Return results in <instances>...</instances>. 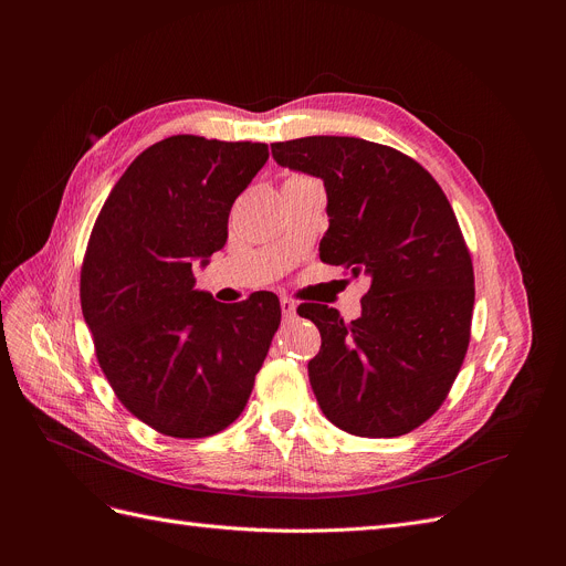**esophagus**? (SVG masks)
I'll return each mask as SVG.
<instances>
[{
    "label": "esophagus",
    "mask_w": 566,
    "mask_h": 566,
    "mask_svg": "<svg viewBox=\"0 0 566 566\" xmlns=\"http://www.w3.org/2000/svg\"><path fill=\"white\" fill-rule=\"evenodd\" d=\"M280 305H282V316H284L286 321L295 316V303H293L291 298H282V301H280Z\"/></svg>",
    "instance_id": "obj_1"
}]
</instances>
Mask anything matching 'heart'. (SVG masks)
Segmentation results:
<instances>
[{
	"mask_svg": "<svg viewBox=\"0 0 566 566\" xmlns=\"http://www.w3.org/2000/svg\"><path fill=\"white\" fill-rule=\"evenodd\" d=\"M291 178H305V176H291Z\"/></svg>",
	"mask_w": 566,
	"mask_h": 566,
	"instance_id": "1",
	"label": "heart"
}]
</instances>
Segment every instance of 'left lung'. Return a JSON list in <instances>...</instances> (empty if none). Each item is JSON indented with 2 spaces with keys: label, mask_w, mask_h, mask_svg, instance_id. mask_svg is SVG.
<instances>
[{
  "label": "left lung",
  "mask_w": 566,
  "mask_h": 566,
  "mask_svg": "<svg viewBox=\"0 0 566 566\" xmlns=\"http://www.w3.org/2000/svg\"><path fill=\"white\" fill-rule=\"evenodd\" d=\"M271 148L282 167L323 178L321 261L371 280L360 318L346 323L328 305L301 312L321 333L307 369L323 415L363 438L418 429L448 399L470 344L474 273L448 197L385 144L316 135Z\"/></svg>",
  "instance_id": "left-lung-1"
}]
</instances>
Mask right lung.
I'll return each instance as SVG.
<instances>
[{"label":"right lung","instance_id":"obj_1","mask_svg":"<svg viewBox=\"0 0 566 566\" xmlns=\"http://www.w3.org/2000/svg\"><path fill=\"white\" fill-rule=\"evenodd\" d=\"M268 160L261 142L174 135L142 151L103 203L80 273L98 365L137 420L206 438L243 412L280 328L271 291L222 305L192 261L227 243L229 211Z\"/></svg>","mask_w":566,"mask_h":566}]
</instances>
